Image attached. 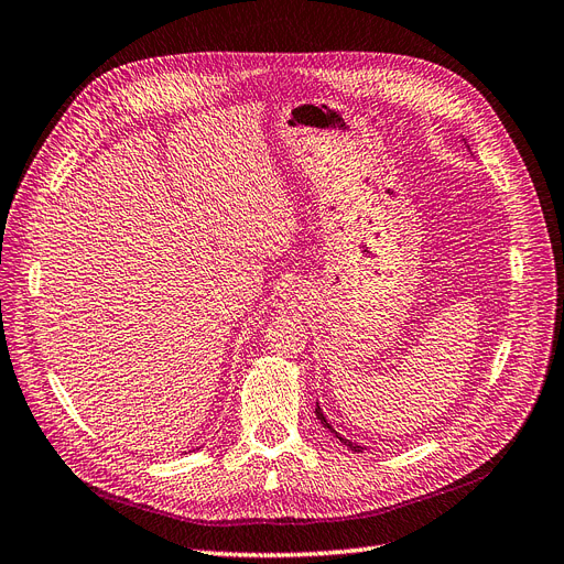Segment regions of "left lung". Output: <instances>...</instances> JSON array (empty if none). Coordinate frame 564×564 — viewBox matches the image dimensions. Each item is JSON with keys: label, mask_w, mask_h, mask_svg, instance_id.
<instances>
[{"label": "left lung", "mask_w": 564, "mask_h": 564, "mask_svg": "<svg viewBox=\"0 0 564 564\" xmlns=\"http://www.w3.org/2000/svg\"><path fill=\"white\" fill-rule=\"evenodd\" d=\"M316 415H318V421H321V425H323V427H327V430H329V432H332V434H335V436H337V440H339V442H341V444H344V446H348V448H350V451H358V453H360V451H362V446H358V444H352V442H348V440H344V436H341V434H337V432H335V430H332V425H329V423H327V419H325V413H323V411H321V406H318V404H316Z\"/></svg>", "instance_id": "left-lung-1"}]
</instances>
